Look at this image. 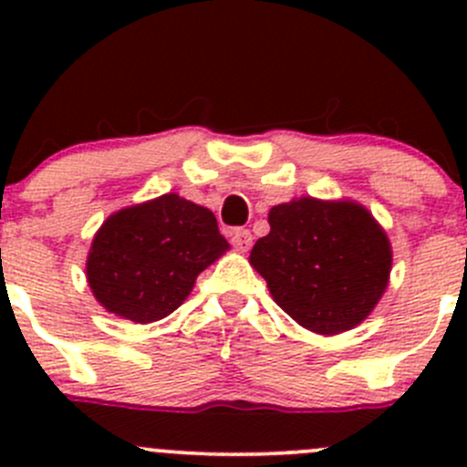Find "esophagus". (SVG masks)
<instances>
[{
	"mask_svg": "<svg viewBox=\"0 0 467 467\" xmlns=\"http://www.w3.org/2000/svg\"><path fill=\"white\" fill-rule=\"evenodd\" d=\"M230 242H233V246L237 248V251H248V248L253 246L251 230H246V228L230 230Z\"/></svg>",
	"mask_w": 467,
	"mask_h": 467,
	"instance_id": "34e87169",
	"label": "esophagus"
}]
</instances>
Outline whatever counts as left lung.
<instances>
[{"label":"left lung","mask_w":467,"mask_h":467,"mask_svg":"<svg viewBox=\"0 0 467 467\" xmlns=\"http://www.w3.org/2000/svg\"><path fill=\"white\" fill-rule=\"evenodd\" d=\"M268 223L251 264L296 323L338 334L373 312L389 282L390 246L364 207L298 199L273 207Z\"/></svg>","instance_id":"1"}]
</instances>
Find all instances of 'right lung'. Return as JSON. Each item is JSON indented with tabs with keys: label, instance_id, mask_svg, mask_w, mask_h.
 <instances>
[{
	"label": "right lung",
	"instance_id": "right-lung-1",
	"mask_svg": "<svg viewBox=\"0 0 467 467\" xmlns=\"http://www.w3.org/2000/svg\"><path fill=\"white\" fill-rule=\"evenodd\" d=\"M228 242L205 207L164 194L112 214L94 234L88 282L108 312L135 323L169 317Z\"/></svg>",
	"mask_w": 467,
	"mask_h": 467
}]
</instances>
